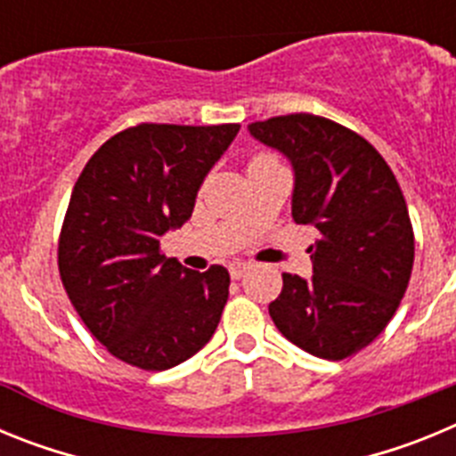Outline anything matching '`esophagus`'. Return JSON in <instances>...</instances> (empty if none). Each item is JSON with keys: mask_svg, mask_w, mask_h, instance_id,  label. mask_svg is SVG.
Instances as JSON below:
<instances>
[{"mask_svg": "<svg viewBox=\"0 0 456 456\" xmlns=\"http://www.w3.org/2000/svg\"><path fill=\"white\" fill-rule=\"evenodd\" d=\"M248 269H251V265L241 263V260H235V263L228 265V272H231L232 278H241V276H244V273L248 272Z\"/></svg>", "mask_w": 456, "mask_h": 456, "instance_id": "1", "label": "esophagus"}]
</instances>
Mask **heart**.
<instances>
[{"label": "heart", "instance_id": "b5f03b06", "mask_svg": "<svg viewBox=\"0 0 456 456\" xmlns=\"http://www.w3.org/2000/svg\"><path fill=\"white\" fill-rule=\"evenodd\" d=\"M263 159H269V157H267V155H256L248 164H253V162H263Z\"/></svg>", "mask_w": 456, "mask_h": 456}]
</instances>
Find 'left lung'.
Instances as JSON below:
<instances>
[{"label":"left lung","instance_id":"left-lung-1","mask_svg":"<svg viewBox=\"0 0 456 456\" xmlns=\"http://www.w3.org/2000/svg\"><path fill=\"white\" fill-rule=\"evenodd\" d=\"M292 162V219L315 225L313 276L283 273L273 324L313 356L342 361L393 320L413 269V228L386 159L356 132L313 114L248 125Z\"/></svg>","mask_w":456,"mask_h":456}]
</instances>
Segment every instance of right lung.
Here are the masks:
<instances>
[{"mask_svg": "<svg viewBox=\"0 0 456 456\" xmlns=\"http://www.w3.org/2000/svg\"><path fill=\"white\" fill-rule=\"evenodd\" d=\"M237 132V123H141L104 141L75 183L59 273L88 331L123 363L168 370L215 336L228 269L189 272L164 256L159 237L191 216Z\"/></svg>", "mask_w": 456, "mask_h": 456, "instance_id": "right-lung-1", "label": "right lung"}]
</instances>
